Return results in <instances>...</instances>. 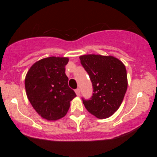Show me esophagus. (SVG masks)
<instances>
[{"instance_id": "obj_1", "label": "esophagus", "mask_w": 157, "mask_h": 157, "mask_svg": "<svg viewBox=\"0 0 157 157\" xmlns=\"http://www.w3.org/2000/svg\"><path fill=\"white\" fill-rule=\"evenodd\" d=\"M75 93H76L77 96L80 97V89H77L75 90Z\"/></svg>"}]
</instances>
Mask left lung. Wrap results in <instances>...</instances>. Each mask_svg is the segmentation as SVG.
I'll list each match as a JSON object with an SVG mask.
<instances>
[{
  "mask_svg": "<svg viewBox=\"0 0 157 157\" xmlns=\"http://www.w3.org/2000/svg\"><path fill=\"white\" fill-rule=\"evenodd\" d=\"M80 60L93 86L91 98L82 99L85 107L97 118L109 117L120 108L127 91L125 65L113 56L86 55Z\"/></svg>",
  "mask_w": 157,
  "mask_h": 157,
  "instance_id": "left-lung-1",
  "label": "left lung"
}]
</instances>
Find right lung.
I'll return each mask as SVG.
<instances>
[{"mask_svg":"<svg viewBox=\"0 0 157 157\" xmlns=\"http://www.w3.org/2000/svg\"><path fill=\"white\" fill-rule=\"evenodd\" d=\"M68 62V57H46L32 65L26 75L25 88L30 103L40 116L49 121L63 117L76 97L65 73Z\"/></svg>","mask_w":157,"mask_h":157,"instance_id":"obj_1","label":"right lung"}]
</instances>
